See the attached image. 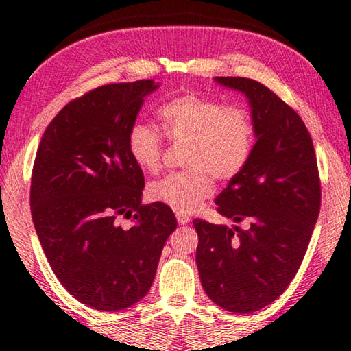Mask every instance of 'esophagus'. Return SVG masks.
I'll return each instance as SVG.
<instances>
[{
	"mask_svg": "<svg viewBox=\"0 0 351 351\" xmlns=\"http://www.w3.org/2000/svg\"><path fill=\"white\" fill-rule=\"evenodd\" d=\"M176 220L180 225H187L189 221H191V217L184 214H176Z\"/></svg>",
	"mask_w": 351,
	"mask_h": 351,
	"instance_id": "esophagus-1",
	"label": "esophagus"
}]
</instances>
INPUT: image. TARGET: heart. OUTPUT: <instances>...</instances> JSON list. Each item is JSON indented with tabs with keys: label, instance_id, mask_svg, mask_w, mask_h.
I'll return each mask as SVG.
<instances>
[{
	"label": "heart",
	"instance_id": "obj_1",
	"mask_svg": "<svg viewBox=\"0 0 351 351\" xmlns=\"http://www.w3.org/2000/svg\"><path fill=\"white\" fill-rule=\"evenodd\" d=\"M158 115L164 136L184 143L187 169L153 181L148 197L178 214H193L214 192V178L230 181L245 169L254 147L253 115L243 104H225L197 93L169 99ZM128 152L138 169L156 173L162 160V134L149 125L134 123L128 132Z\"/></svg>",
	"mask_w": 351,
	"mask_h": 351
}]
</instances>
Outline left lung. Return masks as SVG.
<instances>
[{
    "label": "left lung",
    "mask_w": 351,
    "mask_h": 351,
    "mask_svg": "<svg viewBox=\"0 0 351 351\" xmlns=\"http://www.w3.org/2000/svg\"><path fill=\"white\" fill-rule=\"evenodd\" d=\"M215 81L248 98L256 143L245 169L215 198L221 215L247 226L193 220L197 265L215 304L250 314L275 302L297 275L320 213V178L313 138L291 106L248 77Z\"/></svg>",
    "instance_id": "8db88e82"
}]
</instances>
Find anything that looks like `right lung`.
I'll use <instances>...</instances> for the list:
<instances>
[{
    "label": "right lung",
    "instance_id": "obj_1",
    "mask_svg": "<svg viewBox=\"0 0 351 351\" xmlns=\"http://www.w3.org/2000/svg\"><path fill=\"white\" fill-rule=\"evenodd\" d=\"M153 80L101 86L71 99L47 126L31 178V214L49 265L77 302L136 304L153 285L173 210L142 204L145 186L128 132ZM121 218L132 220L125 228Z\"/></svg>",
    "mask_w": 351,
    "mask_h": 351
}]
</instances>
